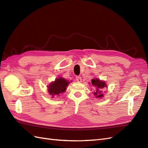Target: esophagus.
Segmentation results:
<instances>
[{
    "label": "esophagus",
    "mask_w": 148,
    "mask_h": 148,
    "mask_svg": "<svg viewBox=\"0 0 148 148\" xmlns=\"http://www.w3.org/2000/svg\"><path fill=\"white\" fill-rule=\"evenodd\" d=\"M76 79H77V81L78 82H82V79L81 77H79V76H77V77H76Z\"/></svg>",
    "instance_id": "obj_1"
}]
</instances>
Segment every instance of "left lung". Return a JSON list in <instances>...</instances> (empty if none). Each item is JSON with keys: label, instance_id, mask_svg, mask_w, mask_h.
Wrapping results in <instances>:
<instances>
[{"label": "left lung", "instance_id": "left-lung-1", "mask_svg": "<svg viewBox=\"0 0 148 148\" xmlns=\"http://www.w3.org/2000/svg\"><path fill=\"white\" fill-rule=\"evenodd\" d=\"M91 84L94 86L96 87V90L94 92V95L96 96V97H102L103 96V95L102 94V89H104L105 86H106V84L105 82H101L98 79H92L91 80Z\"/></svg>", "mask_w": 148, "mask_h": 148}]
</instances>
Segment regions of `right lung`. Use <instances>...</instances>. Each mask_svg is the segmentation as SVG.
<instances>
[{
	"mask_svg": "<svg viewBox=\"0 0 148 148\" xmlns=\"http://www.w3.org/2000/svg\"><path fill=\"white\" fill-rule=\"evenodd\" d=\"M69 82L66 81L64 78H60L56 79L54 82L52 83L48 87V91L51 95H59L60 94L64 92L66 88L68 86Z\"/></svg>",
	"mask_w": 148,
	"mask_h": 148,
	"instance_id": "obj_1",
	"label": "right lung"
}]
</instances>
